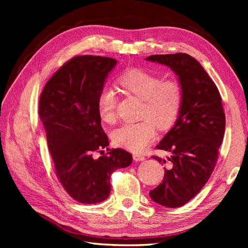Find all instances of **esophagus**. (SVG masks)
<instances>
[{
  "label": "esophagus",
  "instance_id": "1",
  "mask_svg": "<svg viewBox=\"0 0 248 248\" xmlns=\"http://www.w3.org/2000/svg\"><path fill=\"white\" fill-rule=\"evenodd\" d=\"M132 157H133V160H134V161H142V160L145 159L144 156L140 155V154H138V153H134V154L132 155Z\"/></svg>",
  "mask_w": 248,
  "mask_h": 248
}]
</instances>
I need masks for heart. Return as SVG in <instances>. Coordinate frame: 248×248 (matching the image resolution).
Masks as SVG:
<instances>
[{"instance_id":"heart-1","label":"heart","mask_w":248,"mask_h":248,"mask_svg":"<svg viewBox=\"0 0 248 248\" xmlns=\"http://www.w3.org/2000/svg\"><path fill=\"white\" fill-rule=\"evenodd\" d=\"M119 85L126 93L145 101L142 118L145 121L126 123L111 134L112 141L119 147L140 152L155 137V125L159 129L170 127L182 106L183 90L176 79L160 77L141 69H129L119 78ZM117 95L109 87H103L97 99L99 117L108 124L116 119Z\"/></svg>"}]
</instances>
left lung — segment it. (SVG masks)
<instances>
[{"label":"left lung","mask_w":248,"mask_h":248,"mask_svg":"<svg viewBox=\"0 0 248 248\" xmlns=\"http://www.w3.org/2000/svg\"><path fill=\"white\" fill-rule=\"evenodd\" d=\"M147 61L166 65L182 86L183 99L172 128L157 149L170 152L163 181L150 191V198L168 208L181 207L207 183L215 168L226 129V116L218 89L196 59L187 54L154 55Z\"/></svg>","instance_id":"1"}]
</instances>
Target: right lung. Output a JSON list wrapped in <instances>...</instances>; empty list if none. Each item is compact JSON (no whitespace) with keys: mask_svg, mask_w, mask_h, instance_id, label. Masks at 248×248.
Masks as SVG:
<instances>
[{"mask_svg":"<svg viewBox=\"0 0 248 248\" xmlns=\"http://www.w3.org/2000/svg\"><path fill=\"white\" fill-rule=\"evenodd\" d=\"M116 64L112 58L74 57L50 78L40 95L39 117L56 175L69 196L81 204L107 200L111 172L132 162L131 154L123 149L93 157L109 145L97 99Z\"/></svg>","mask_w":248,"mask_h":248,"instance_id":"add662e5","label":"right lung"}]
</instances>
